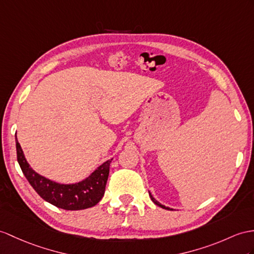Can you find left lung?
<instances>
[{
	"instance_id": "8db88e82",
	"label": "left lung",
	"mask_w": 254,
	"mask_h": 254,
	"mask_svg": "<svg viewBox=\"0 0 254 254\" xmlns=\"http://www.w3.org/2000/svg\"><path fill=\"white\" fill-rule=\"evenodd\" d=\"M148 194H150V193H148ZM150 197H151V199L153 200V202L154 203H155V205H157V206H159V207H162L163 209H166V210H170V208H168V207H166V206H164V205H162V203H159L155 198H154V197L150 194Z\"/></svg>"
}]
</instances>
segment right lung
<instances>
[{"label": "right lung", "mask_w": 254, "mask_h": 254, "mask_svg": "<svg viewBox=\"0 0 254 254\" xmlns=\"http://www.w3.org/2000/svg\"><path fill=\"white\" fill-rule=\"evenodd\" d=\"M16 150L17 160L24 177L36 193L52 205L64 210H83L96 206L102 199L112 159L103 163L82 182L59 184L40 176L31 168L18 140H16Z\"/></svg>", "instance_id": "1"}]
</instances>
